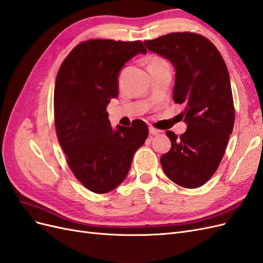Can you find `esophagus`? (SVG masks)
Wrapping results in <instances>:
<instances>
[{"label": "esophagus", "instance_id": "1", "mask_svg": "<svg viewBox=\"0 0 263 263\" xmlns=\"http://www.w3.org/2000/svg\"><path fill=\"white\" fill-rule=\"evenodd\" d=\"M149 134L153 135V136H157V135H160L161 134V130L156 129V128H154V127H150V128H149Z\"/></svg>", "mask_w": 263, "mask_h": 263}]
</instances>
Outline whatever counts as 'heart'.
Masks as SVG:
<instances>
[{
    "label": "heart",
    "instance_id": "b5f03b06",
    "mask_svg": "<svg viewBox=\"0 0 263 263\" xmlns=\"http://www.w3.org/2000/svg\"><path fill=\"white\" fill-rule=\"evenodd\" d=\"M164 60H162L161 58H158V57H153L150 58L149 61H148V67L149 66H153V65H156V63H159V62H162Z\"/></svg>",
    "mask_w": 263,
    "mask_h": 263
}]
</instances>
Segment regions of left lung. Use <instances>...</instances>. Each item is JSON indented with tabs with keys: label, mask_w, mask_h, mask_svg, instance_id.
<instances>
[{
	"label": "left lung",
	"mask_w": 263,
	"mask_h": 263,
	"mask_svg": "<svg viewBox=\"0 0 263 263\" xmlns=\"http://www.w3.org/2000/svg\"><path fill=\"white\" fill-rule=\"evenodd\" d=\"M147 49L168 59L176 70L173 101L184 105L179 115L186 132L168 130L171 149L160 158L162 169L178 185L195 189L217 170L235 122L228 70L208 38L172 33L144 42Z\"/></svg>",
	"instance_id": "8db88e82"
}]
</instances>
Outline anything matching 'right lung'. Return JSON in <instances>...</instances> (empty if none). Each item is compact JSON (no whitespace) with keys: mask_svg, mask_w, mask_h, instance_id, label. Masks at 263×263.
I'll use <instances>...</instances> for the list:
<instances>
[{"mask_svg":"<svg viewBox=\"0 0 263 263\" xmlns=\"http://www.w3.org/2000/svg\"><path fill=\"white\" fill-rule=\"evenodd\" d=\"M147 53L141 42L94 39L79 44L55 79L54 125L76 178L94 193H107L127 177L134 154L148 136L145 122L110 126L106 107L118 95L125 63Z\"/></svg>","mask_w":263,"mask_h":263,"instance_id":"right-lung-1","label":"right lung"}]
</instances>
